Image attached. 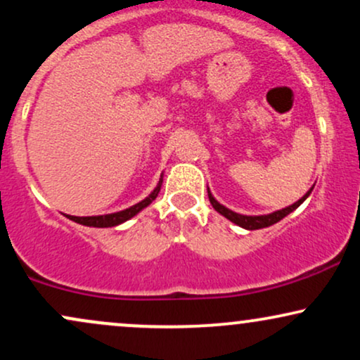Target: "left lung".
Masks as SVG:
<instances>
[{"label": "left lung", "instance_id": "obj_1", "mask_svg": "<svg viewBox=\"0 0 360 360\" xmlns=\"http://www.w3.org/2000/svg\"><path fill=\"white\" fill-rule=\"evenodd\" d=\"M313 188H315V184H313L311 188H309V191H307V194H304L303 198H300L296 203L289 205L283 210H278V212H272L269 214H240V213H235V212H232V210L226 208V206L218 203V201L214 200L212 191H210V188H208V198H210V203H212L213 208L217 210V212L220 214H223L225 218H229V220L235 223V225L242 226V229H245V230H259V229H266V226L274 225V223L283 220L284 217H288V214L291 212H295V210L298 208V206L309 196V193L313 191Z\"/></svg>", "mask_w": 360, "mask_h": 360}]
</instances>
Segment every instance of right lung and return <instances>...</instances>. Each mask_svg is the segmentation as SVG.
I'll use <instances>...</instances> for the list:
<instances>
[{
  "label": "right lung",
  "mask_w": 360,
  "mask_h": 360,
  "mask_svg": "<svg viewBox=\"0 0 360 360\" xmlns=\"http://www.w3.org/2000/svg\"><path fill=\"white\" fill-rule=\"evenodd\" d=\"M162 177H164V174H160L159 183H157L154 191L148 194L146 200L139 201L137 205L130 206V208H127V210H122V212L108 213V214H96V217H72V214H65V217H68L69 220L79 223V225L94 226V229H108V226H117V225H120V223L134 218L135 214L142 212L143 208H147V206L155 200L157 194H159V191H160V186H162Z\"/></svg>",
  "instance_id": "obj_1"
}]
</instances>
